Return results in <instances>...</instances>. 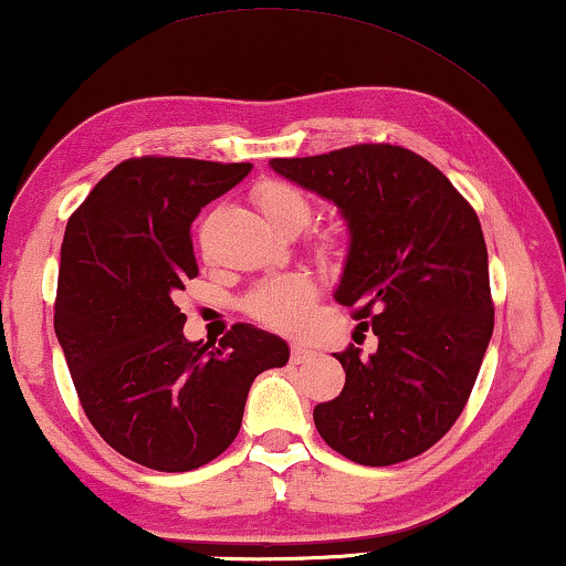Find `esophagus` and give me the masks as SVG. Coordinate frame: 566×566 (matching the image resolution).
<instances>
[{
	"mask_svg": "<svg viewBox=\"0 0 566 566\" xmlns=\"http://www.w3.org/2000/svg\"><path fill=\"white\" fill-rule=\"evenodd\" d=\"M290 359H292V364H307V361L315 359V352H313V348L302 346V344H294Z\"/></svg>",
	"mask_w": 566,
	"mask_h": 566,
	"instance_id": "obj_1",
	"label": "esophagus"
}]
</instances>
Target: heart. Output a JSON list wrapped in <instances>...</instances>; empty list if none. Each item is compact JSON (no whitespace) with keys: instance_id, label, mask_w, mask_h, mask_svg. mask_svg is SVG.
<instances>
[{"instance_id":"1","label":"heart","mask_w":566,"mask_h":566,"mask_svg":"<svg viewBox=\"0 0 566 566\" xmlns=\"http://www.w3.org/2000/svg\"><path fill=\"white\" fill-rule=\"evenodd\" d=\"M253 200H256L259 210L266 214V220L274 228H284L290 222H300L305 226L307 220V200L297 187L286 185V181L266 179L253 189ZM313 305V284L302 274H284L276 280H269L251 292L245 300V310L256 317V321L274 325V328H300L305 323Z\"/></svg>"}]
</instances>
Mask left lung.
<instances>
[{"instance_id":"obj_1","label":"left lung","mask_w":566,"mask_h":566,"mask_svg":"<svg viewBox=\"0 0 566 566\" xmlns=\"http://www.w3.org/2000/svg\"><path fill=\"white\" fill-rule=\"evenodd\" d=\"M269 166L340 210L348 253L333 297L379 340L369 356L336 354L346 385L315 408L317 433L364 467L418 457L457 423L495 325L476 212L433 164L387 143Z\"/></svg>"}]
</instances>
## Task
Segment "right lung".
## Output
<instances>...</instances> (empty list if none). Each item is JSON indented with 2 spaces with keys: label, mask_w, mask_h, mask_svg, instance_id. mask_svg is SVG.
Wrapping results in <instances>:
<instances>
[{
  "label": "right lung",
  "mask_w": 566,
  "mask_h": 566,
  "mask_svg": "<svg viewBox=\"0 0 566 566\" xmlns=\"http://www.w3.org/2000/svg\"><path fill=\"white\" fill-rule=\"evenodd\" d=\"M249 171L127 158L69 218L55 336L86 418L135 464L189 472L220 457L241 431L253 379L290 361L286 340L251 323L233 325L218 346L187 340L174 302L200 272L195 218Z\"/></svg>",
  "instance_id": "add662e5"
}]
</instances>
